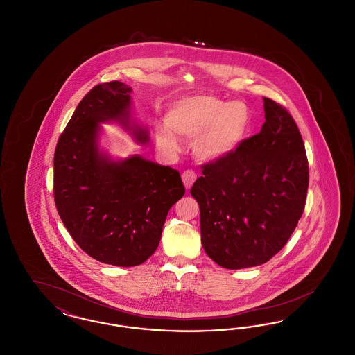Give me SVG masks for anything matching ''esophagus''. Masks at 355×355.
Segmentation results:
<instances>
[{
	"label": "esophagus",
	"mask_w": 355,
	"mask_h": 355,
	"mask_svg": "<svg viewBox=\"0 0 355 355\" xmlns=\"http://www.w3.org/2000/svg\"><path fill=\"white\" fill-rule=\"evenodd\" d=\"M196 178H197V174H196L193 170H185V171L182 173V181H184V185H185L187 190L193 186Z\"/></svg>",
	"instance_id": "obj_1"
}]
</instances>
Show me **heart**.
<instances>
[{"label": "heart", "instance_id": "obj_1", "mask_svg": "<svg viewBox=\"0 0 355 355\" xmlns=\"http://www.w3.org/2000/svg\"><path fill=\"white\" fill-rule=\"evenodd\" d=\"M252 110L243 101H223L210 94L187 96L175 102L159 126L155 141L161 150L175 154L184 138H194L193 150L205 162H217L239 149L252 129Z\"/></svg>", "mask_w": 355, "mask_h": 355}]
</instances>
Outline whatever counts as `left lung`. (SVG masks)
<instances>
[{
	"label": "left lung",
	"instance_id": "1",
	"mask_svg": "<svg viewBox=\"0 0 355 355\" xmlns=\"http://www.w3.org/2000/svg\"><path fill=\"white\" fill-rule=\"evenodd\" d=\"M265 123L230 157L203 165L190 194L200 205L201 242L225 269L268 262L304 213L309 165L285 107L263 97Z\"/></svg>",
	"mask_w": 355,
	"mask_h": 355
}]
</instances>
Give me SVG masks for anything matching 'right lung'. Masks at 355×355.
<instances>
[{
  "label": "right lung",
  "mask_w": 355,
  "mask_h": 355,
  "mask_svg": "<svg viewBox=\"0 0 355 355\" xmlns=\"http://www.w3.org/2000/svg\"><path fill=\"white\" fill-rule=\"evenodd\" d=\"M132 87L94 86L76 107L54 153V201L77 245L102 263L132 268L157 250L170 207L182 198L181 175L138 154L116 159L100 146L101 123L114 122L146 145L132 116Z\"/></svg>",
  "instance_id": "right-lung-1"
}]
</instances>
